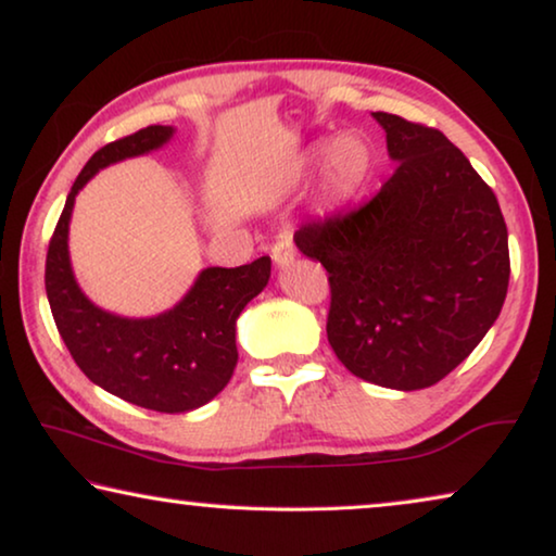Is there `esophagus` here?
Listing matches in <instances>:
<instances>
[{
  "instance_id": "obj_1",
  "label": "esophagus",
  "mask_w": 556,
  "mask_h": 556,
  "mask_svg": "<svg viewBox=\"0 0 556 556\" xmlns=\"http://www.w3.org/2000/svg\"><path fill=\"white\" fill-rule=\"evenodd\" d=\"M294 256H296V250L289 237L277 239L275 247H271V260H275L277 267H289V264L294 262Z\"/></svg>"
}]
</instances>
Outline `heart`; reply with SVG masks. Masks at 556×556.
Wrapping results in <instances>:
<instances>
[{
    "label": "heart",
    "mask_w": 556,
    "mask_h": 556,
    "mask_svg": "<svg viewBox=\"0 0 556 556\" xmlns=\"http://www.w3.org/2000/svg\"><path fill=\"white\" fill-rule=\"evenodd\" d=\"M321 162L319 172V206L327 212L342 210L367 185L375 154L367 139L357 131H344L325 147H314L309 164Z\"/></svg>",
    "instance_id": "heart-1"
}]
</instances>
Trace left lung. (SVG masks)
<instances>
[{
  "label": "left lung",
  "mask_w": 556,
  "mask_h": 556,
  "mask_svg": "<svg viewBox=\"0 0 556 556\" xmlns=\"http://www.w3.org/2000/svg\"><path fill=\"white\" fill-rule=\"evenodd\" d=\"M396 164L359 210L294 231L329 271L327 337L364 382L414 392L469 357L500 317L509 244L500 202L442 131L371 112Z\"/></svg>",
  "instance_id": "8db88e82"
}]
</instances>
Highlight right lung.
<instances>
[{
	"mask_svg": "<svg viewBox=\"0 0 556 556\" xmlns=\"http://www.w3.org/2000/svg\"><path fill=\"white\" fill-rule=\"evenodd\" d=\"M174 127L139 129L92 154L79 172L47 252V300L77 367L104 392L137 407L185 414L212 402L237 367V319L267 287L271 260L225 269L206 267L172 309L154 317H122L81 292L72 269L70 222L77 194L99 169L156 152Z\"/></svg>",
	"mask_w": 556,
	"mask_h": 556,
	"instance_id": "obj_1",
	"label": "right lung"
}]
</instances>
